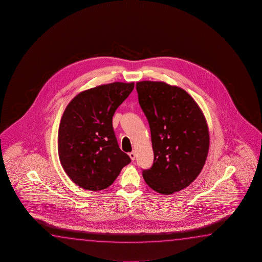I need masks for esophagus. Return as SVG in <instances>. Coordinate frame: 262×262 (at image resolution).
Instances as JSON below:
<instances>
[{
  "instance_id": "esophagus-1",
  "label": "esophagus",
  "mask_w": 262,
  "mask_h": 262,
  "mask_svg": "<svg viewBox=\"0 0 262 262\" xmlns=\"http://www.w3.org/2000/svg\"><path fill=\"white\" fill-rule=\"evenodd\" d=\"M129 157H130V159L132 160H136V152H135V151L130 152V153H129Z\"/></svg>"
}]
</instances>
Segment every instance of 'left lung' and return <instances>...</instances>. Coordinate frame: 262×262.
Segmentation results:
<instances>
[{"label":"left lung","instance_id":"obj_1","mask_svg":"<svg viewBox=\"0 0 262 262\" xmlns=\"http://www.w3.org/2000/svg\"><path fill=\"white\" fill-rule=\"evenodd\" d=\"M138 102L150 127L154 162L143 170L161 194L182 191L204 168L209 150L206 120L189 93L162 81L137 82Z\"/></svg>","mask_w":262,"mask_h":262}]
</instances>
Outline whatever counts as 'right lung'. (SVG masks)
Wrapping results in <instances>:
<instances>
[{
	"mask_svg": "<svg viewBox=\"0 0 262 262\" xmlns=\"http://www.w3.org/2000/svg\"><path fill=\"white\" fill-rule=\"evenodd\" d=\"M134 85H100L79 93L66 107L58 128V157L78 186L93 191L106 189L131 162L118 146L113 116Z\"/></svg>",
	"mask_w": 262,
	"mask_h": 262,
	"instance_id": "obj_1",
	"label": "right lung"
}]
</instances>
